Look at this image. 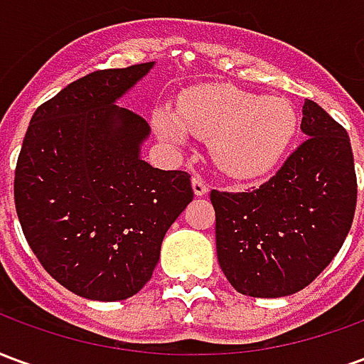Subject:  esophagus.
<instances>
[{"mask_svg": "<svg viewBox=\"0 0 364 364\" xmlns=\"http://www.w3.org/2000/svg\"><path fill=\"white\" fill-rule=\"evenodd\" d=\"M191 183H193V191H195L197 197H205L206 193H208V183H206L200 175H195Z\"/></svg>", "mask_w": 364, "mask_h": 364, "instance_id": "34e87169", "label": "esophagus"}]
</instances>
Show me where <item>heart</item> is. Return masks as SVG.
I'll use <instances>...</instances> for the list:
<instances>
[{"label":"heart","instance_id":"heart-1","mask_svg":"<svg viewBox=\"0 0 364 364\" xmlns=\"http://www.w3.org/2000/svg\"><path fill=\"white\" fill-rule=\"evenodd\" d=\"M296 124V111L287 99L218 83L183 93L177 111H154V127L161 138L173 144H185L189 134L210 140L216 166L237 179L269 173L292 142Z\"/></svg>","mask_w":364,"mask_h":364}]
</instances>
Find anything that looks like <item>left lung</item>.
<instances>
[{
    "label": "left lung",
    "mask_w": 364,
    "mask_h": 364,
    "mask_svg": "<svg viewBox=\"0 0 364 364\" xmlns=\"http://www.w3.org/2000/svg\"><path fill=\"white\" fill-rule=\"evenodd\" d=\"M300 128L306 140L269 181L245 193L210 191L218 263L247 296H289L308 287L351 230L357 175L347 130L310 99Z\"/></svg>",
    "instance_id": "8db88e82"
}]
</instances>
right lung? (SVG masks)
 <instances>
[{
    "instance_id": "obj_1",
    "label": "right lung",
    "mask_w": 364,
    "mask_h": 364,
    "mask_svg": "<svg viewBox=\"0 0 364 364\" xmlns=\"http://www.w3.org/2000/svg\"><path fill=\"white\" fill-rule=\"evenodd\" d=\"M154 62L97 70L33 114L15 167V208L52 279L90 300L134 296L193 200L187 171L140 159L148 122L114 101Z\"/></svg>"
}]
</instances>
